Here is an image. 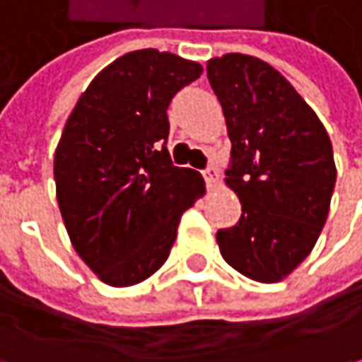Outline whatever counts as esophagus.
I'll return each instance as SVG.
<instances>
[{"label": "esophagus", "instance_id": "1", "mask_svg": "<svg viewBox=\"0 0 362 362\" xmlns=\"http://www.w3.org/2000/svg\"><path fill=\"white\" fill-rule=\"evenodd\" d=\"M202 176H204V180H206V186H209V188H215V186L219 184V170H217L215 165H209V168L202 172Z\"/></svg>", "mask_w": 362, "mask_h": 362}]
</instances>
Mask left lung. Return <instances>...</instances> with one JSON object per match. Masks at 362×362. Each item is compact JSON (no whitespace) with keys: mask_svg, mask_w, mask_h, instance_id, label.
I'll use <instances>...</instances> for the list:
<instances>
[{"mask_svg":"<svg viewBox=\"0 0 362 362\" xmlns=\"http://www.w3.org/2000/svg\"><path fill=\"white\" fill-rule=\"evenodd\" d=\"M206 77L231 139L225 184L240 221L217 231L221 256L244 276L279 283L313 250L336 184L332 141L285 75L242 53L209 59Z\"/></svg>","mask_w":362,"mask_h":362,"instance_id":"1","label":"left lung"}]
</instances>
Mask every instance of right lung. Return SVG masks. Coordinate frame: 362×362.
<instances>
[{
    "label": "right lung",
    "mask_w": 362,
    "mask_h": 362,
    "mask_svg": "<svg viewBox=\"0 0 362 362\" xmlns=\"http://www.w3.org/2000/svg\"><path fill=\"white\" fill-rule=\"evenodd\" d=\"M202 74L197 61L141 49L106 65L79 96L54 149L57 202L77 256L110 287L158 272L182 213L204 194L172 165L165 139L174 94Z\"/></svg>",
    "instance_id": "add662e5"
}]
</instances>
